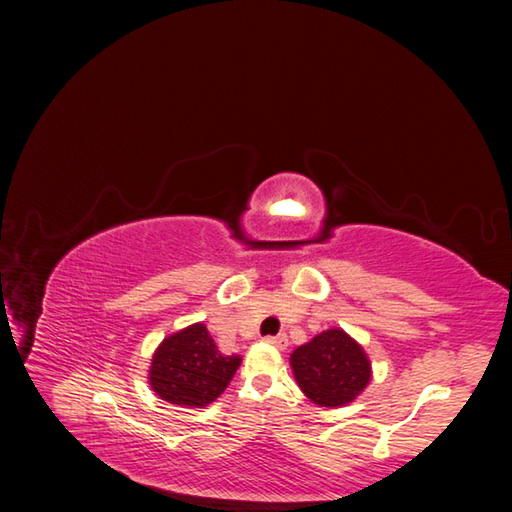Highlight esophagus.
<instances>
[{"instance_id": "obj_1", "label": "esophagus", "mask_w": 512, "mask_h": 512, "mask_svg": "<svg viewBox=\"0 0 512 512\" xmlns=\"http://www.w3.org/2000/svg\"><path fill=\"white\" fill-rule=\"evenodd\" d=\"M265 342L271 344V346H275V348H280V350H286V348H288V337H286V333L265 337Z\"/></svg>"}]
</instances>
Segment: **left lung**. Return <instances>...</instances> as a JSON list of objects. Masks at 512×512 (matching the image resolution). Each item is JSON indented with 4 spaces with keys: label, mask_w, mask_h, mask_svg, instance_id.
Wrapping results in <instances>:
<instances>
[{
    "label": "left lung",
    "mask_w": 512,
    "mask_h": 512,
    "mask_svg": "<svg viewBox=\"0 0 512 512\" xmlns=\"http://www.w3.org/2000/svg\"><path fill=\"white\" fill-rule=\"evenodd\" d=\"M299 389L322 408L348 406L371 380V363L361 344L342 329H329L290 354Z\"/></svg>",
    "instance_id": "obj_1"
}]
</instances>
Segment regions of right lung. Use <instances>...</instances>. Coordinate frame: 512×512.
Wrapping results in <instances>:
<instances>
[{"instance_id": "1", "label": "right lung", "mask_w": 512, "mask_h": 512, "mask_svg": "<svg viewBox=\"0 0 512 512\" xmlns=\"http://www.w3.org/2000/svg\"><path fill=\"white\" fill-rule=\"evenodd\" d=\"M241 365V356L222 354L205 324L168 335L153 352L149 384L168 404L205 408L218 399Z\"/></svg>"}]
</instances>
